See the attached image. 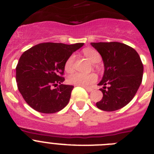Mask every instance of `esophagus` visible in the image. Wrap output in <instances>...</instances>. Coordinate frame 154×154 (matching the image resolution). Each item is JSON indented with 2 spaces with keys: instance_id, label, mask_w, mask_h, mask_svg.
Masks as SVG:
<instances>
[{
  "instance_id": "obj_1",
  "label": "esophagus",
  "mask_w": 154,
  "mask_h": 154,
  "mask_svg": "<svg viewBox=\"0 0 154 154\" xmlns=\"http://www.w3.org/2000/svg\"><path fill=\"white\" fill-rule=\"evenodd\" d=\"M84 88H85L87 92H92V89H91V88H88V87H84Z\"/></svg>"
}]
</instances>
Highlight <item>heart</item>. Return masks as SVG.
<instances>
[{
    "instance_id": "obj_1",
    "label": "heart",
    "mask_w": 154,
    "mask_h": 154,
    "mask_svg": "<svg viewBox=\"0 0 154 154\" xmlns=\"http://www.w3.org/2000/svg\"><path fill=\"white\" fill-rule=\"evenodd\" d=\"M82 53L85 57L89 58L92 63H98L101 60V55L93 48H85L82 50ZM75 55H72L67 58L65 62V70L67 72H72L74 69ZM96 68L98 65H95ZM68 82L72 85H79V86H88L92 85L97 80V75L96 73H90V74H85L81 72H74L71 74L68 77Z\"/></svg>"
}]
</instances>
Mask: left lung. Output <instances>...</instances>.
I'll list each match as a JSON object with an SVG mask.
<instances>
[{
    "instance_id": "8db88e82",
    "label": "left lung",
    "mask_w": 154,
    "mask_h": 154,
    "mask_svg": "<svg viewBox=\"0 0 154 154\" xmlns=\"http://www.w3.org/2000/svg\"><path fill=\"white\" fill-rule=\"evenodd\" d=\"M104 62L105 72L99 85L103 96L96 106L111 112L123 108L135 96L142 82L143 65L134 48L116 42L91 43Z\"/></svg>"
}]
</instances>
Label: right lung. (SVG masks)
Instances as JSON below:
<instances>
[{
	"label": "right lung",
	"instance_id": "obj_1",
	"mask_svg": "<svg viewBox=\"0 0 154 154\" xmlns=\"http://www.w3.org/2000/svg\"><path fill=\"white\" fill-rule=\"evenodd\" d=\"M83 45L45 42L21 55L16 67V81L31 108L42 113H55L67 106L74 86L62 84L65 62ZM58 85V88H53Z\"/></svg>",
	"mask_w": 154,
	"mask_h": 154
}]
</instances>
